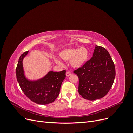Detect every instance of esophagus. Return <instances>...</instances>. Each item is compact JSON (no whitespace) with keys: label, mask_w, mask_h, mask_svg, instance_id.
Returning a JSON list of instances; mask_svg holds the SVG:
<instances>
[{"label":"esophagus","mask_w":133,"mask_h":133,"mask_svg":"<svg viewBox=\"0 0 133 133\" xmlns=\"http://www.w3.org/2000/svg\"><path fill=\"white\" fill-rule=\"evenodd\" d=\"M71 75V72H70V71H67L66 73V76H70V75Z\"/></svg>","instance_id":"1"}]
</instances>
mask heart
Instances as JSON below:
<instances>
[{
	"label": "heart",
	"instance_id": "obj_1",
	"mask_svg": "<svg viewBox=\"0 0 133 133\" xmlns=\"http://www.w3.org/2000/svg\"><path fill=\"white\" fill-rule=\"evenodd\" d=\"M60 57L65 61L70 62L71 66L74 68H80L83 66L89 58V51L86 48L76 47L65 49L59 54ZM55 62L61 64L62 62L58 58H54Z\"/></svg>",
	"mask_w": 133,
	"mask_h": 133
}]
</instances>
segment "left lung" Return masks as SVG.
<instances>
[{
  "instance_id": "1",
  "label": "left lung",
  "mask_w": 133,
  "mask_h": 133,
  "mask_svg": "<svg viewBox=\"0 0 133 133\" xmlns=\"http://www.w3.org/2000/svg\"><path fill=\"white\" fill-rule=\"evenodd\" d=\"M73 72L79 78V94L89 100L105 96L115 76V65L110 54L104 48L97 45L91 58Z\"/></svg>"
}]
</instances>
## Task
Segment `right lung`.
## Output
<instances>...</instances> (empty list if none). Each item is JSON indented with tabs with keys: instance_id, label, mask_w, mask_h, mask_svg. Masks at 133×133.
Here are the masks:
<instances>
[{
	"instance_id": "obj_1",
	"label": "right lung",
	"mask_w": 133,
	"mask_h": 133,
	"mask_svg": "<svg viewBox=\"0 0 133 133\" xmlns=\"http://www.w3.org/2000/svg\"><path fill=\"white\" fill-rule=\"evenodd\" d=\"M28 53V51L21 55L16 68V75L20 87L32 102L42 105L53 103L59 94L62 83L65 78L66 71H50L41 79L28 80L24 74L23 66V60Z\"/></svg>"
}]
</instances>
